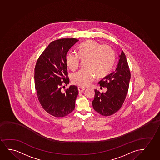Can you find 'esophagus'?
<instances>
[{"label":"esophagus","instance_id":"esophagus-1","mask_svg":"<svg viewBox=\"0 0 160 160\" xmlns=\"http://www.w3.org/2000/svg\"><path fill=\"white\" fill-rule=\"evenodd\" d=\"M85 89V88H83V87H78V90H79V92H83Z\"/></svg>","mask_w":160,"mask_h":160}]
</instances>
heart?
<instances>
[{"instance_id": "obj_1", "label": "heart", "mask_w": 160, "mask_h": 160, "mask_svg": "<svg viewBox=\"0 0 160 160\" xmlns=\"http://www.w3.org/2000/svg\"><path fill=\"white\" fill-rule=\"evenodd\" d=\"M79 55L73 52L67 55L66 63L72 71L79 67L80 58L86 60L85 70L74 73L72 81L76 85L87 87L94 78L105 77L111 70L114 62V52L111 47L93 40H87L78 48Z\"/></svg>"}]
</instances>
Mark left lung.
I'll use <instances>...</instances> for the list:
<instances>
[{"label":"left lung","mask_w":160,"mask_h":160,"mask_svg":"<svg viewBox=\"0 0 160 160\" xmlns=\"http://www.w3.org/2000/svg\"><path fill=\"white\" fill-rule=\"evenodd\" d=\"M131 74L128 63L123 51L119 55L116 68L112 73L99 81L100 86L108 90L100 93L95 89L92 105L94 110L104 116H108L117 112L124 103L129 89Z\"/></svg>","instance_id":"1"}]
</instances>
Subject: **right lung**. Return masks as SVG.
Wrapping results in <instances>:
<instances>
[{"instance_id": "add662e5", "label": "right lung", "mask_w": 160, "mask_h": 160, "mask_svg": "<svg viewBox=\"0 0 160 160\" xmlns=\"http://www.w3.org/2000/svg\"><path fill=\"white\" fill-rule=\"evenodd\" d=\"M78 41L62 38L52 42L36 64L34 78L38 99L46 112L56 117L66 116L74 110L78 87L71 85L64 92L61 89L69 82L67 54Z\"/></svg>"}]
</instances>
